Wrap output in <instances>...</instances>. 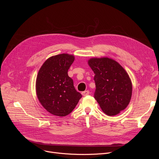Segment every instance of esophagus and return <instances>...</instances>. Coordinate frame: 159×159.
I'll use <instances>...</instances> for the list:
<instances>
[{
    "label": "esophagus",
    "mask_w": 159,
    "mask_h": 159,
    "mask_svg": "<svg viewBox=\"0 0 159 159\" xmlns=\"http://www.w3.org/2000/svg\"><path fill=\"white\" fill-rule=\"evenodd\" d=\"M89 94V91L88 90H86V91H82V95L83 96H86L88 95Z\"/></svg>",
    "instance_id": "34e87169"
}]
</instances>
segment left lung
<instances>
[{"instance_id":"obj_1","label":"left lung","mask_w":159,"mask_h":159,"mask_svg":"<svg viewBox=\"0 0 159 159\" xmlns=\"http://www.w3.org/2000/svg\"><path fill=\"white\" fill-rule=\"evenodd\" d=\"M88 63L95 73L94 97L102 110L108 116L120 113L131 98L132 83L129 75L111 58H91Z\"/></svg>"}]
</instances>
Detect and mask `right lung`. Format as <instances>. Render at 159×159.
<instances>
[{
    "instance_id": "obj_1",
    "label": "right lung",
    "mask_w": 159,
    "mask_h": 159,
    "mask_svg": "<svg viewBox=\"0 0 159 159\" xmlns=\"http://www.w3.org/2000/svg\"><path fill=\"white\" fill-rule=\"evenodd\" d=\"M74 60V55L68 53L54 55L48 58L39 71L37 96L44 109L55 116L69 115L82 97L68 74Z\"/></svg>"
}]
</instances>
